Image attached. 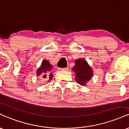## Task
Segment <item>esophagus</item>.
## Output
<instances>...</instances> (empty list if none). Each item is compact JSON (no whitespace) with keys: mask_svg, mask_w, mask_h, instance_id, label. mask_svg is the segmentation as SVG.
Here are the masks:
<instances>
[{"mask_svg":"<svg viewBox=\"0 0 129 129\" xmlns=\"http://www.w3.org/2000/svg\"><path fill=\"white\" fill-rule=\"evenodd\" d=\"M68 69H69V68H68V67H66V68H63V69H59V70H60L66 71V70H68Z\"/></svg>","mask_w":129,"mask_h":129,"instance_id":"1","label":"esophagus"}]
</instances>
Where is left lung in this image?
<instances>
[{
	"mask_svg": "<svg viewBox=\"0 0 129 129\" xmlns=\"http://www.w3.org/2000/svg\"><path fill=\"white\" fill-rule=\"evenodd\" d=\"M73 71L76 73L75 80L80 85H86L93 75L92 68L89 66L84 59L75 60V66L73 67Z\"/></svg>",
	"mask_w": 129,
	"mask_h": 129,
	"instance_id": "1",
	"label": "left lung"
}]
</instances>
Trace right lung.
<instances>
[{"mask_svg": "<svg viewBox=\"0 0 129 129\" xmlns=\"http://www.w3.org/2000/svg\"><path fill=\"white\" fill-rule=\"evenodd\" d=\"M53 66L47 60H43L41 66L37 71V74L38 76H41L43 79L47 78L50 80L53 78V74L50 73Z\"/></svg>", "mask_w": 129, "mask_h": 129, "instance_id": "add662e5", "label": "right lung"}]
</instances>
